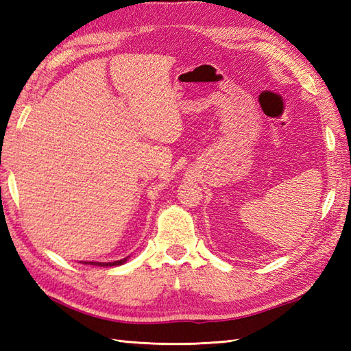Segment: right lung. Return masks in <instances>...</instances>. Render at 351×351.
Instances as JSON below:
<instances>
[{
  "label": "right lung",
  "mask_w": 351,
  "mask_h": 351,
  "mask_svg": "<svg viewBox=\"0 0 351 351\" xmlns=\"http://www.w3.org/2000/svg\"><path fill=\"white\" fill-rule=\"evenodd\" d=\"M128 258L130 256H126V258H123V259H121V261H114V263H84V264H90V265H99V267H116V265H122V264H125L126 261H128Z\"/></svg>",
  "instance_id": "add662e5"
}]
</instances>
